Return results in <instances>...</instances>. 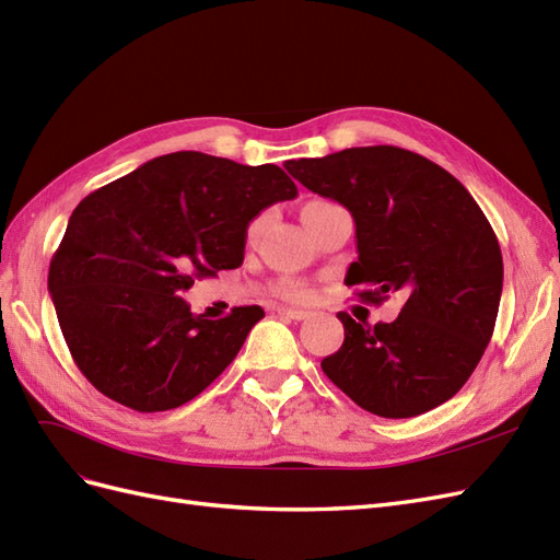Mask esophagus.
<instances>
[{"label": "esophagus", "instance_id": "esophagus-1", "mask_svg": "<svg viewBox=\"0 0 560 560\" xmlns=\"http://www.w3.org/2000/svg\"><path fill=\"white\" fill-rule=\"evenodd\" d=\"M278 315L290 317V319H306L308 317L306 311H296V308H278Z\"/></svg>", "mask_w": 560, "mask_h": 560}]
</instances>
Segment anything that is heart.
Returning <instances> with one entry per match:
<instances>
[{
    "mask_svg": "<svg viewBox=\"0 0 560 560\" xmlns=\"http://www.w3.org/2000/svg\"><path fill=\"white\" fill-rule=\"evenodd\" d=\"M266 219H268L266 212H259V214H254V217L249 219L247 226H245V241H247V243H254V241L259 238V233H261L264 226H266ZM276 294H278L280 299L296 301V303H306V301L313 299V290H311V287H308L306 282L292 280V278L280 280L278 287H276Z\"/></svg>",
    "mask_w": 560,
    "mask_h": 560,
    "instance_id": "obj_1",
    "label": "heart"
}]
</instances>
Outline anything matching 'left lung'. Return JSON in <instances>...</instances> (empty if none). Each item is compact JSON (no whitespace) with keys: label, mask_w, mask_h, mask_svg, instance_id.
<instances>
[{"label":"left lung","mask_w":560,"mask_h":560,"mask_svg":"<svg viewBox=\"0 0 560 560\" xmlns=\"http://www.w3.org/2000/svg\"><path fill=\"white\" fill-rule=\"evenodd\" d=\"M306 189L346 206L358 261L346 276L366 303L401 292L395 322H354L322 371L364 411L411 418L460 389L493 336L502 252L493 226L442 165L409 149L352 147L325 159L287 161Z\"/></svg>","instance_id":"obj_1"}]
</instances>
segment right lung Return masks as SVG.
Instances as JSON below:
<instances>
[{
    "instance_id": "add662e5",
    "label": "right lung",
    "mask_w": 560,
    "mask_h": 560,
    "mask_svg": "<svg viewBox=\"0 0 560 560\" xmlns=\"http://www.w3.org/2000/svg\"><path fill=\"white\" fill-rule=\"evenodd\" d=\"M294 196L296 184L273 163L175 151L83 198L48 268V292L81 374L140 413L198 397L264 311L238 306L206 319L179 294L194 280L238 268L249 219Z\"/></svg>"
}]
</instances>
